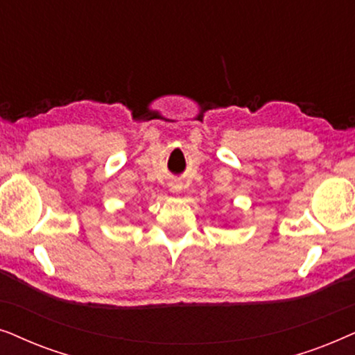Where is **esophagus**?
Returning <instances> with one entry per match:
<instances>
[{"label": "esophagus", "mask_w": 355, "mask_h": 355, "mask_svg": "<svg viewBox=\"0 0 355 355\" xmlns=\"http://www.w3.org/2000/svg\"><path fill=\"white\" fill-rule=\"evenodd\" d=\"M170 190H172L173 193H178L182 190V185L178 182H173V183H170Z\"/></svg>", "instance_id": "esophagus-1"}]
</instances>
